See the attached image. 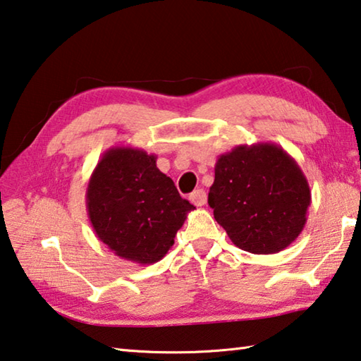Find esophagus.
<instances>
[{
  "label": "esophagus",
  "mask_w": 361,
  "mask_h": 361,
  "mask_svg": "<svg viewBox=\"0 0 361 361\" xmlns=\"http://www.w3.org/2000/svg\"><path fill=\"white\" fill-rule=\"evenodd\" d=\"M189 200H191L195 207H203L207 203V192L203 189H195V191L189 195Z\"/></svg>",
  "instance_id": "esophagus-1"
}]
</instances>
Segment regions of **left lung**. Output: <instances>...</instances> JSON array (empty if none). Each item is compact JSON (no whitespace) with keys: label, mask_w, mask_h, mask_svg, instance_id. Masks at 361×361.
I'll return each mask as SVG.
<instances>
[{"label":"left lung","mask_w":361,"mask_h":361,"mask_svg":"<svg viewBox=\"0 0 361 361\" xmlns=\"http://www.w3.org/2000/svg\"><path fill=\"white\" fill-rule=\"evenodd\" d=\"M208 203L235 246L274 254L303 231L311 191L297 161L283 147L259 142L219 156Z\"/></svg>","instance_id":"1"}]
</instances>
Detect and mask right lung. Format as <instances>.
Returning <instances> with one entry per match:
<instances>
[{
    "label": "right lung",
    "mask_w": 361,
    "mask_h": 361,
    "mask_svg": "<svg viewBox=\"0 0 361 361\" xmlns=\"http://www.w3.org/2000/svg\"><path fill=\"white\" fill-rule=\"evenodd\" d=\"M156 154L112 147L90 176L87 209L96 237L120 259L149 265L173 246L195 208L181 199L170 176L156 167Z\"/></svg>",
    "instance_id": "1"
}]
</instances>
